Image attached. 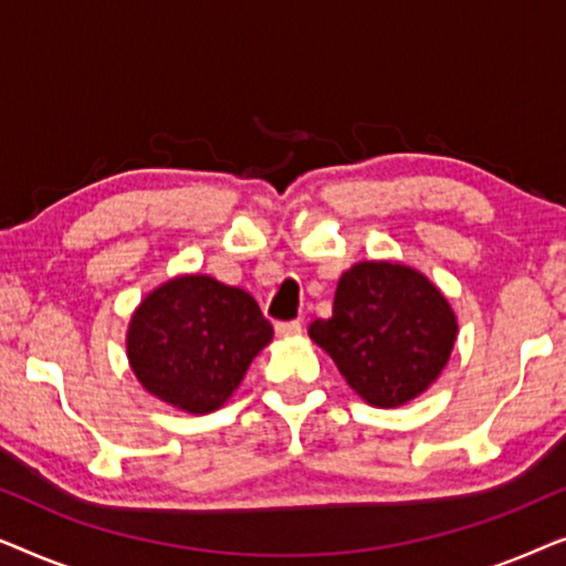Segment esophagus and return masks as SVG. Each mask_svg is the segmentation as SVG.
<instances>
[{
    "label": "esophagus",
    "mask_w": 566,
    "mask_h": 566,
    "mask_svg": "<svg viewBox=\"0 0 566 566\" xmlns=\"http://www.w3.org/2000/svg\"><path fill=\"white\" fill-rule=\"evenodd\" d=\"M275 332H277V337H293V335H298V332H301V322L298 319L277 322Z\"/></svg>",
    "instance_id": "1"
}]
</instances>
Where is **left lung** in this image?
Listing matches in <instances>:
<instances>
[{
    "label": "left lung",
    "mask_w": 566,
    "mask_h": 566,
    "mask_svg": "<svg viewBox=\"0 0 566 566\" xmlns=\"http://www.w3.org/2000/svg\"><path fill=\"white\" fill-rule=\"evenodd\" d=\"M455 332L443 293L397 262L353 265L332 314L308 324V337L374 407H399L428 389L451 358Z\"/></svg>",
    "instance_id": "8db88e82"
}]
</instances>
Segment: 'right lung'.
<instances>
[{"label":"right lung","instance_id":"obj_1","mask_svg":"<svg viewBox=\"0 0 566 566\" xmlns=\"http://www.w3.org/2000/svg\"><path fill=\"white\" fill-rule=\"evenodd\" d=\"M270 339L273 324L250 293L208 275H185L136 308L128 360L154 397L206 415L231 397Z\"/></svg>","mask_w":566,"mask_h":566}]
</instances>
